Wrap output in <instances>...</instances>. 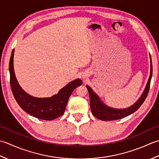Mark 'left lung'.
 <instances>
[{"mask_svg":"<svg viewBox=\"0 0 159 159\" xmlns=\"http://www.w3.org/2000/svg\"><path fill=\"white\" fill-rule=\"evenodd\" d=\"M150 77H149L146 86H145L143 93H142V95H141V97L139 98L137 101L133 105L128 107L127 108L116 109L106 106L105 103L102 101L101 99L99 98V97L93 91V89L90 88L89 86H86V88L89 91L90 97V109H91L93 115L95 116V117L102 121L117 120V119L124 118L125 116L131 115L135 111H137L139 108V107H140L142 105V103L144 102L145 99H146L149 90H150V82L152 75V64L150 54Z\"/></svg>","mask_w":159,"mask_h":159,"instance_id":"1","label":"left lung"}]
</instances>
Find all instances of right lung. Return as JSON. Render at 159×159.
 <instances>
[{
    "mask_svg": "<svg viewBox=\"0 0 159 159\" xmlns=\"http://www.w3.org/2000/svg\"><path fill=\"white\" fill-rule=\"evenodd\" d=\"M14 49H13L9 64L10 85L16 101L20 108L28 114L47 121L53 120L62 115L71 93L77 87L82 85V80L76 79L72 81L60 89L57 94L50 98H35L26 93L16 80L14 69Z\"/></svg>",
    "mask_w": 159,
    "mask_h": 159,
    "instance_id": "add662e5",
    "label": "right lung"
}]
</instances>
